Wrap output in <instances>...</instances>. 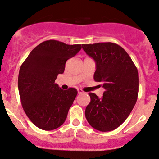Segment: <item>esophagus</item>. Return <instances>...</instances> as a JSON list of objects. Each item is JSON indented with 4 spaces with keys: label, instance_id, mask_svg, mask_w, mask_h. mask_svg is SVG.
I'll list each match as a JSON object with an SVG mask.
<instances>
[{
    "label": "esophagus",
    "instance_id": "esophagus-1",
    "mask_svg": "<svg viewBox=\"0 0 159 159\" xmlns=\"http://www.w3.org/2000/svg\"><path fill=\"white\" fill-rule=\"evenodd\" d=\"M78 94H83V93H84V91H83L81 89H78Z\"/></svg>",
    "mask_w": 159,
    "mask_h": 159
}]
</instances>
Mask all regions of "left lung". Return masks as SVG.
<instances>
[{
  "label": "left lung",
  "mask_w": 159,
  "mask_h": 159,
  "mask_svg": "<svg viewBox=\"0 0 159 159\" xmlns=\"http://www.w3.org/2000/svg\"><path fill=\"white\" fill-rule=\"evenodd\" d=\"M82 48L95 61L94 81L102 82L105 89L101 98L89 93L91 102L86 107V119L100 131L115 130L125 121L137 102V68L124 48L115 43L82 44Z\"/></svg>",
  "instance_id": "obj_1"
}]
</instances>
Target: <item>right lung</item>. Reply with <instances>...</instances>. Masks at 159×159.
Wrapping results in <instances>:
<instances>
[{
    "instance_id": "add662e5",
    "label": "right lung",
    "mask_w": 159,
    "mask_h": 159,
    "mask_svg": "<svg viewBox=\"0 0 159 159\" xmlns=\"http://www.w3.org/2000/svg\"><path fill=\"white\" fill-rule=\"evenodd\" d=\"M81 49L55 40L38 44L19 70L18 91L27 116L39 129L51 131L60 127L78 94L74 88L63 90L54 83L63 74L65 63Z\"/></svg>"
}]
</instances>
